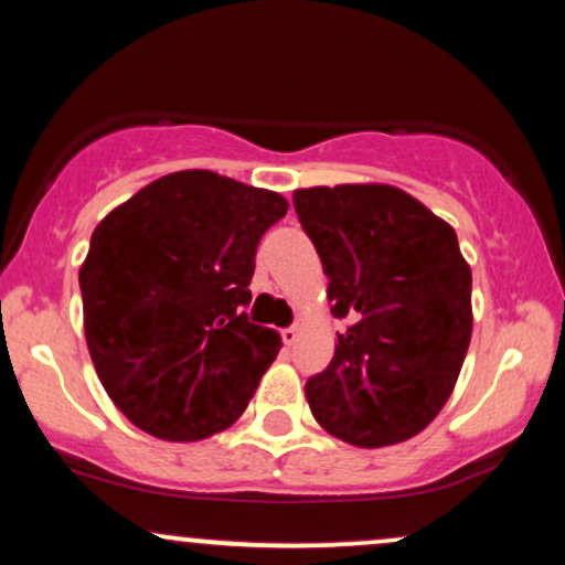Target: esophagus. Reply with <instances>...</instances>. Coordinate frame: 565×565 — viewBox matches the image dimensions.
<instances>
[{"label":"esophagus","instance_id":"1","mask_svg":"<svg viewBox=\"0 0 565 565\" xmlns=\"http://www.w3.org/2000/svg\"><path fill=\"white\" fill-rule=\"evenodd\" d=\"M297 337H300V329H297V327L281 329V342H284V345H295Z\"/></svg>","mask_w":565,"mask_h":565}]
</instances>
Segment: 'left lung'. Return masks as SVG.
Returning <instances> with one entry per match:
<instances>
[{"label": "left lung", "instance_id": "1", "mask_svg": "<svg viewBox=\"0 0 565 565\" xmlns=\"http://www.w3.org/2000/svg\"><path fill=\"white\" fill-rule=\"evenodd\" d=\"M291 201L345 321L334 359L305 382L310 412L364 449L417 436L449 401L472 334L457 233L393 185L302 188Z\"/></svg>", "mask_w": 565, "mask_h": 565}]
</instances>
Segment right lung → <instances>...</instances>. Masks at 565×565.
Masks as SVG:
<instances>
[{
	"label": "right lung",
	"instance_id": "1",
	"mask_svg": "<svg viewBox=\"0 0 565 565\" xmlns=\"http://www.w3.org/2000/svg\"><path fill=\"white\" fill-rule=\"evenodd\" d=\"M287 210L274 191L185 170L100 220L79 270L84 337L129 423L201 440L242 417L281 348L246 305L257 244Z\"/></svg>",
	"mask_w": 565,
	"mask_h": 565
}]
</instances>
